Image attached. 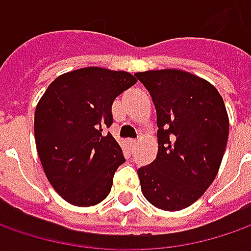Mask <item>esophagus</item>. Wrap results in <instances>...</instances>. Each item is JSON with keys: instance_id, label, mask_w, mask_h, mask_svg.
Segmentation results:
<instances>
[{"instance_id": "1", "label": "esophagus", "mask_w": 251, "mask_h": 251, "mask_svg": "<svg viewBox=\"0 0 251 251\" xmlns=\"http://www.w3.org/2000/svg\"><path fill=\"white\" fill-rule=\"evenodd\" d=\"M127 142H128V145H135V144H137V140H132V138H131V140H128Z\"/></svg>"}]
</instances>
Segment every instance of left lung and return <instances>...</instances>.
Instances as JSON below:
<instances>
[{
  "mask_svg": "<svg viewBox=\"0 0 251 251\" xmlns=\"http://www.w3.org/2000/svg\"><path fill=\"white\" fill-rule=\"evenodd\" d=\"M135 76L156 109L158 155L138 169L141 190L153 207L180 211L207 190L226 148L229 117L217 88L181 70H156Z\"/></svg>",
  "mask_w": 251,
  "mask_h": 251,
  "instance_id": "left-lung-1",
  "label": "left lung"
}]
</instances>
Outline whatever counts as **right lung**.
Wrapping results in <instances>:
<instances>
[{
	"label": "right lung",
	"mask_w": 251,
	"mask_h": 251,
	"mask_svg": "<svg viewBox=\"0 0 251 251\" xmlns=\"http://www.w3.org/2000/svg\"><path fill=\"white\" fill-rule=\"evenodd\" d=\"M137 82L126 71L86 67L57 76L34 111V140L44 173L61 197L91 207L109 196L126 159L103 130L113 123L114 99Z\"/></svg>",
	"instance_id": "1"
}]
</instances>
